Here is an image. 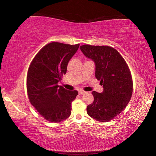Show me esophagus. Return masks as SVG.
<instances>
[{"mask_svg": "<svg viewBox=\"0 0 156 156\" xmlns=\"http://www.w3.org/2000/svg\"><path fill=\"white\" fill-rule=\"evenodd\" d=\"M78 93H79V94H80V95H83V94H84V93H85V91H84L83 90H80V91H78Z\"/></svg>", "mask_w": 156, "mask_h": 156, "instance_id": "obj_1", "label": "esophagus"}]
</instances>
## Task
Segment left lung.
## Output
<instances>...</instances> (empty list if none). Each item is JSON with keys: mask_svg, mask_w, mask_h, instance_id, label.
Segmentation results:
<instances>
[{"mask_svg": "<svg viewBox=\"0 0 156 156\" xmlns=\"http://www.w3.org/2000/svg\"><path fill=\"white\" fill-rule=\"evenodd\" d=\"M84 55L96 64V77L103 85L102 93L92 91L93 103L88 105V115L100 122H109L125 109L133 93V80L125 60L109 46L84 44Z\"/></svg>", "mask_w": 156, "mask_h": 156, "instance_id": "8db88e82", "label": "left lung"}]
</instances>
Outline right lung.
<instances>
[{"label": "right lung", "instance_id": "right-lung-1", "mask_svg": "<svg viewBox=\"0 0 156 156\" xmlns=\"http://www.w3.org/2000/svg\"><path fill=\"white\" fill-rule=\"evenodd\" d=\"M80 44H47L34 58L27 75V91L32 106L46 120L60 122L69 117L77 91H68L58 83L67 72L69 60Z\"/></svg>", "mask_w": 156, "mask_h": 156}]
</instances>
